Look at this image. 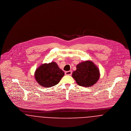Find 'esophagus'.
Wrapping results in <instances>:
<instances>
[{"mask_svg": "<svg viewBox=\"0 0 131 131\" xmlns=\"http://www.w3.org/2000/svg\"><path fill=\"white\" fill-rule=\"evenodd\" d=\"M65 75H71L72 74V71H66L65 72Z\"/></svg>", "mask_w": 131, "mask_h": 131, "instance_id": "34e87169", "label": "esophagus"}]
</instances>
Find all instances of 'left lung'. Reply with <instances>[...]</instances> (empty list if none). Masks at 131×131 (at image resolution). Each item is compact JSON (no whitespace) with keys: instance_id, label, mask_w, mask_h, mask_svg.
<instances>
[{"instance_id":"1","label":"left lung","mask_w":131,"mask_h":131,"mask_svg":"<svg viewBox=\"0 0 131 131\" xmlns=\"http://www.w3.org/2000/svg\"><path fill=\"white\" fill-rule=\"evenodd\" d=\"M100 73L97 67L91 61H85L76 66L72 77L76 83L84 87H90L95 84L100 78Z\"/></svg>"}]
</instances>
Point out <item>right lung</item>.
<instances>
[{
    "label": "right lung",
    "mask_w": 131,
    "mask_h": 131,
    "mask_svg": "<svg viewBox=\"0 0 131 131\" xmlns=\"http://www.w3.org/2000/svg\"><path fill=\"white\" fill-rule=\"evenodd\" d=\"M64 75L63 70L54 62L45 63L38 67L35 73L37 82L42 87H51L56 85Z\"/></svg>",
    "instance_id": "right-lung-1"
}]
</instances>
